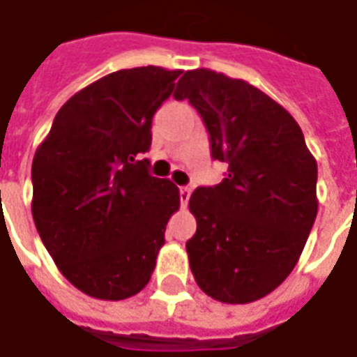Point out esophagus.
Listing matches in <instances>:
<instances>
[{
  "mask_svg": "<svg viewBox=\"0 0 357 357\" xmlns=\"http://www.w3.org/2000/svg\"><path fill=\"white\" fill-rule=\"evenodd\" d=\"M178 192H181V204L186 206V202H188V199H190L192 188H190V186H181V188H178Z\"/></svg>",
  "mask_w": 357,
  "mask_h": 357,
  "instance_id": "obj_1",
  "label": "esophagus"
}]
</instances>
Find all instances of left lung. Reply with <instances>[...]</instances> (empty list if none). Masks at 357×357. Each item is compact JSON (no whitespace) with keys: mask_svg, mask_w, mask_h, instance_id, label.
<instances>
[{"mask_svg":"<svg viewBox=\"0 0 357 357\" xmlns=\"http://www.w3.org/2000/svg\"><path fill=\"white\" fill-rule=\"evenodd\" d=\"M176 101L192 105L227 162L216 186L188 200L197 234L186 242L195 280L225 304H248L294 270L318 214V165L294 117L254 85L211 69L186 71Z\"/></svg>","mask_w":357,"mask_h":357,"instance_id":"obj_1","label":"left lung"}]
</instances>
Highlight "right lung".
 Listing matches in <instances>:
<instances>
[{
    "mask_svg": "<svg viewBox=\"0 0 357 357\" xmlns=\"http://www.w3.org/2000/svg\"><path fill=\"white\" fill-rule=\"evenodd\" d=\"M178 69H121L59 109L31 165V214L53 262L75 288L125 300L151 280L165 228L181 206L178 186L151 176L157 109Z\"/></svg>",
    "mask_w": 357,
    "mask_h": 357,
    "instance_id": "add662e5",
    "label": "right lung"
}]
</instances>
